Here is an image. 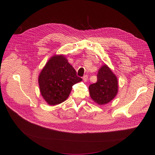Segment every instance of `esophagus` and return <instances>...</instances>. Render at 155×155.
<instances>
[{
  "instance_id": "esophagus-1",
  "label": "esophagus",
  "mask_w": 155,
  "mask_h": 155,
  "mask_svg": "<svg viewBox=\"0 0 155 155\" xmlns=\"http://www.w3.org/2000/svg\"><path fill=\"white\" fill-rule=\"evenodd\" d=\"M83 80L85 82H87V80H88V76H87V75H84V76L83 77Z\"/></svg>"
}]
</instances>
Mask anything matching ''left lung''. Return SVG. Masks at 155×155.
Segmentation results:
<instances>
[{
    "mask_svg": "<svg viewBox=\"0 0 155 155\" xmlns=\"http://www.w3.org/2000/svg\"><path fill=\"white\" fill-rule=\"evenodd\" d=\"M91 99L98 105L110 102L118 92V81L116 75L106 64L99 70L97 82L88 87Z\"/></svg>",
    "mask_w": 155,
    "mask_h": 155,
    "instance_id": "obj_1",
    "label": "left lung"
}]
</instances>
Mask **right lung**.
Wrapping results in <instances>:
<instances>
[{
	"mask_svg": "<svg viewBox=\"0 0 155 155\" xmlns=\"http://www.w3.org/2000/svg\"><path fill=\"white\" fill-rule=\"evenodd\" d=\"M82 79L63 54L53 56L48 61L38 77L39 91L47 104H60L66 101L72 86Z\"/></svg>",
	"mask_w": 155,
	"mask_h": 155,
	"instance_id": "1",
	"label": "right lung"
}]
</instances>
